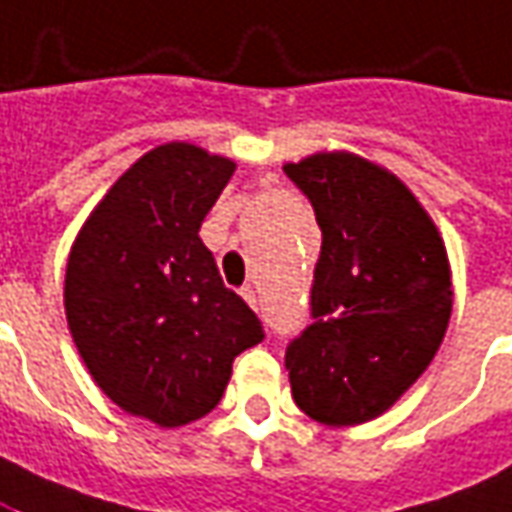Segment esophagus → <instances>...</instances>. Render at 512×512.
I'll list each match as a JSON object with an SVG mask.
<instances>
[{
	"mask_svg": "<svg viewBox=\"0 0 512 512\" xmlns=\"http://www.w3.org/2000/svg\"><path fill=\"white\" fill-rule=\"evenodd\" d=\"M241 294H243V300L249 302V305H252V308H257V291L255 288H252V285H246V288H241Z\"/></svg>",
	"mask_w": 512,
	"mask_h": 512,
	"instance_id": "34e87169",
	"label": "esophagus"
}]
</instances>
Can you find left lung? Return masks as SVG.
Returning a JSON list of instances; mask_svg holds the SVG:
<instances>
[{"label":"left lung","instance_id":"1","mask_svg":"<svg viewBox=\"0 0 512 512\" xmlns=\"http://www.w3.org/2000/svg\"><path fill=\"white\" fill-rule=\"evenodd\" d=\"M322 229L311 314L285 353L294 401L325 426L384 415L440 350L454 288L446 243L392 170L350 151L285 162Z\"/></svg>","mask_w":512,"mask_h":512}]
</instances>
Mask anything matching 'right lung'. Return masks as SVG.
I'll return each mask as SVG.
<instances>
[{
  "label": "right lung",
  "instance_id": "right-lung-1",
  "mask_svg": "<svg viewBox=\"0 0 512 512\" xmlns=\"http://www.w3.org/2000/svg\"><path fill=\"white\" fill-rule=\"evenodd\" d=\"M235 162L193 142L142 154L69 249L64 311L95 384L123 412L179 429L218 406L232 361L263 342L198 238Z\"/></svg>",
  "mask_w": 512,
  "mask_h": 512
}]
</instances>
